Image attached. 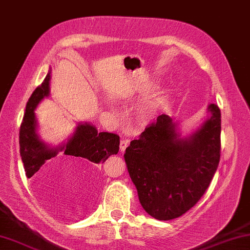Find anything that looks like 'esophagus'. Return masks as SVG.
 Returning <instances> with one entry per match:
<instances>
[{"instance_id":"esophagus-1","label":"esophagus","mask_w":250,"mask_h":250,"mask_svg":"<svg viewBox=\"0 0 250 250\" xmlns=\"http://www.w3.org/2000/svg\"><path fill=\"white\" fill-rule=\"evenodd\" d=\"M129 144H130V139L122 138L121 142H120V149H121V152L125 151V149L129 146Z\"/></svg>"}]
</instances>
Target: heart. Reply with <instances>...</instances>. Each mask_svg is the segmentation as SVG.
<instances>
[{
  "label": "heart",
  "instance_id": "1",
  "mask_svg": "<svg viewBox=\"0 0 250 250\" xmlns=\"http://www.w3.org/2000/svg\"><path fill=\"white\" fill-rule=\"evenodd\" d=\"M143 112H144L145 114L151 115L152 113L154 112V106H153V105H146V106H144V108H143Z\"/></svg>",
  "mask_w": 250,
  "mask_h": 250
}]
</instances>
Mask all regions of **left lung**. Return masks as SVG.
<instances>
[{
	"label": "left lung",
	"instance_id": "8db88e82",
	"mask_svg": "<svg viewBox=\"0 0 250 250\" xmlns=\"http://www.w3.org/2000/svg\"><path fill=\"white\" fill-rule=\"evenodd\" d=\"M189 138H178L176 123L161 114L125 148V160L142 207L159 221L177 218L197 205L221 160V109Z\"/></svg>",
	"mask_w": 250,
	"mask_h": 250
}]
</instances>
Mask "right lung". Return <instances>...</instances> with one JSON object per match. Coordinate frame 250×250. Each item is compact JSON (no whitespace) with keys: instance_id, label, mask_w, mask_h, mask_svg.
I'll use <instances>...</instances> for the list:
<instances>
[{"instance_id":"right-lung-1","label":"right lung","mask_w":250,"mask_h":250,"mask_svg":"<svg viewBox=\"0 0 250 250\" xmlns=\"http://www.w3.org/2000/svg\"><path fill=\"white\" fill-rule=\"evenodd\" d=\"M50 74L33 91L26 104V112L19 130L21 156L26 176L31 178L44 165L46 160L55 158L58 152L68 158L85 160L92 165L105 162L109 156L119 152L120 137L111 132H98L94 125H80L68 143L59 148H49L35 134L36 121L34 109L39 102L49 95Z\"/></svg>"}]
</instances>
